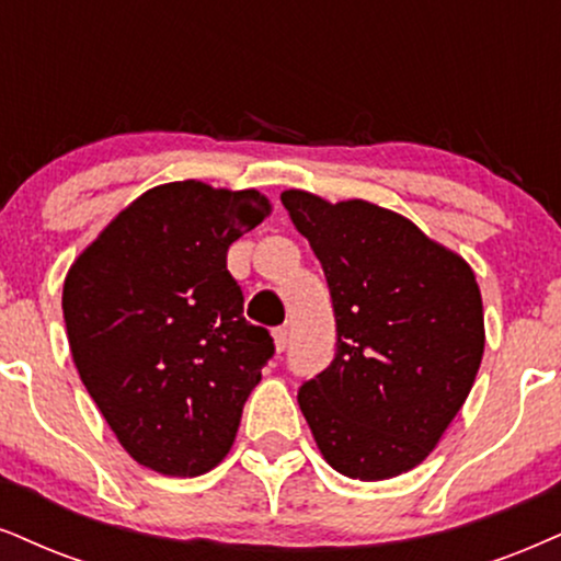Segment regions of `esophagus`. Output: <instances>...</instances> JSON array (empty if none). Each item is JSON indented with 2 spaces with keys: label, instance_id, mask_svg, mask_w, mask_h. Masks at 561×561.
<instances>
[{
  "label": "esophagus",
  "instance_id": "34e87169",
  "mask_svg": "<svg viewBox=\"0 0 561 561\" xmlns=\"http://www.w3.org/2000/svg\"><path fill=\"white\" fill-rule=\"evenodd\" d=\"M273 337H275V351L283 354V351L288 348V341H291V335H288V328L286 324H280V328L273 330Z\"/></svg>",
  "mask_w": 561,
  "mask_h": 561
}]
</instances>
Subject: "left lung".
Returning <instances> with one entry per match:
<instances>
[{
  "label": "left lung",
  "instance_id": "left-lung-1",
  "mask_svg": "<svg viewBox=\"0 0 561 561\" xmlns=\"http://www.w3.org/2000/svg\"><path fill=\"white\" fill-rule=\"evenodd\" d=\"M324 270L335 356L299 408L337 473L382 481L416 468L466 403L483 356L481 291L468 262L411 220L301 190L280 195Z\"/></svg>",
  "mask_w": 561,
  "mask_h": 561
}]
</instances>
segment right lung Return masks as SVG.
Instances as JSON below:
<instances>
[{"mask_svg": "<svg viewBox=\"0 0 561 561\" xmlns=\"http://www.w3.org/2000/svg\"><path fill=\"white\" fill-rule=\"evenodd\" d=\"M267 213L254 190L171 182L124 207L69 267L61 309L75 366L150 471L216 468L275 354L226 267L228 247Z\"/></svg>", "mask_w": 561, "mask_h": 561, "instance_id": "add662e5", "label": "right lung"}]
</instances>
